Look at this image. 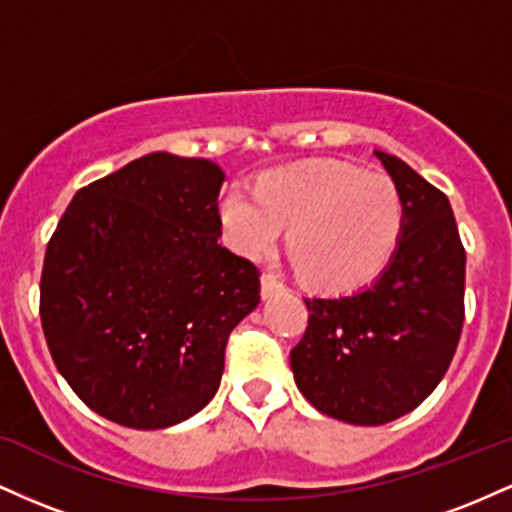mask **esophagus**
Returning <instances> with one entry per match:
<instances>
[{
    "label": "esophagus",
    "instance_id": "1",
    "mask_svg": "<svg viewBox=\"0 0 512 512\" xmlns=\"http://www.w3.org/2000/svg\"><path fill=\"white\" fill-rule=\"evenodd\" d=\"M260 281H262V298H264V301H269V298L276 296V293H281L286 289V286L281 284V281L276 279L274 274H262Z\"/></svg>",
    "mask_w": 512,
    "mask_h": 512
}]
</instances>
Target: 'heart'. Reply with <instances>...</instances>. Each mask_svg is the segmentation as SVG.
<instances>
[{"mask_svg": "<svg viewBox=\"0 0 512 512\" xmlns=\"http://www.w3.org/2000/svg\"><path fill=\"white\" fill-rule=\"evenodd\" d=\"M219 223L238 255L260 260L289 226V255L310 284L354 289L383 272L404 226L402 197L383 173L346 163L272 168L255 195L231 187Z\"/></svg>", "mask_w": 512, "mask_h": 512, "instance_id": "b5f03b06", "label": "heart"}]
</instances>
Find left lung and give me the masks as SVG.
I'll list each match as a JSON object with an SVG mask.
<instances>
[{
	"label": "left lung",
	"instance_id": "1",
	"mask_svg": "<svg viewBox=\"0 0 512 512\" xmlns=\"http://www.w3.org/2000/svg\"><path fill=\"white\" fill-rule=\"evenodd\" d=\"M375 156L402 197L397 248L366 289L305 298L308 327L291 349L303 397L356 426L419 407L443 380L464 322V248L448 197L402 158Z\"/></svg>",
	"mask_w": 512,
	"mask_h": 512
}]
</instances>
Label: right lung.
Listing matches in <instances>:
<instances>
[{
    "mask_svg": "<svg viewBox=\"0 0 512 512\" xmlns=\"http://www.w3.org/2000/svg\"><path fill=\"white\" fill-rule=\"evenodd\" d=\"M223 170L156 151L76 192L45 250L40 320L62 378L108 421L156 431L216 395L260 272L219 245Z\"/></svg>",
    "mask_w": 512,
    "mask_h": 512,
    "instance_id": "right-lung-1",
    "label": "right lung"
}]
</instances>
